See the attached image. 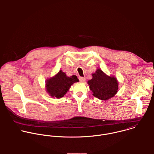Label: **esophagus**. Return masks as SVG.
<instances>
[{"mask_svg":"<svg viewBox=\"0 0 154 154\" xmlns=\"http://www.w3.org/2000/svg\"><path fill=\"white\" fill-rule=\"evenodd\" d=\"M85 77H80L79 78V80L81 82H84L85 81Z\"/></svg>","mask_w":154,"mask_h":154,"instance_id":"obj_1","label":"esophagus"}]
</instances>
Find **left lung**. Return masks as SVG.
<instances>
[{
  "mask_svg": "<svg viewBox=\"0 0 154 154\" xmlns=\"http://www.w3.org/2000/svg\"><path fill=\"white\" fill-rule=\"evenodd\" d=\"M93 79L88 82L93 95L102 100L113 97L118 90V83L114 77L106 75L102 70L98 69L92 74Z\"/></svg>",
  "mask_w": 154,
  "mask_h": 154,
  "instance_id": "1",
  "label": "left lung"
}]
</instances>
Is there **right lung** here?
<instances>
[{
    "label": "right lung",
    "mask_w": 154,
    "mask_h": 154,
    "mask_svg": "<svg viewBox=\"0 0 154 154\" xmlns=\"http://www.w3.org/2000/svg\"><path fill=\"white\" fill-rule=\"evenodd\" d=\"M79 79L75 75L67 77L66 74L60 71L57 74L46 82V90L53 97L60 98L64 96L71 86Z\"/></svg>",
    "instance_id": "obj_1"
}]
</instances>
